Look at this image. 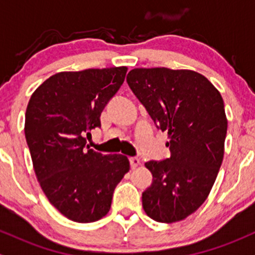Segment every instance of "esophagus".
Wrapping results in <instances>:
<instances>
[{
	"label": "esophagus",
	"instance_id": "obj_1",
	"mask_svg": "<svg viewBox=\"0 0 255 255\" xmlns=\"http://www.w3.org/2000/svg\"><path fill=\"white\" fill-rule=\"evenodd\" d=\"M129 163H130L131 168H136V166L140 164V159L137 157H130L129 158Z\"/></svg>",
	"mask_w": 255,
	"mask_h": 255
}]
</instances>
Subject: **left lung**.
I'll return each mask as SVG.
<instances>
[{"label":"left lung","mask_w":255,"mask_h":255,"mask_svg":"<svg viewBox=\"0 0 255 255\" xmlns=\"http://www.w3.org/2000/svg\"><path fill=\"white\" fill-rule=\"evenodd\" d=\"M127 83L169 137L170 158L145 163L153 178L142 207L159 223L182 221L206 200L223 162V98L204 75L187 69L135 68Z\"/></svg>","instance_id":"8db88e82"}]
</instances>
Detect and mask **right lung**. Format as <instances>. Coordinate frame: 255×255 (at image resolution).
Segmentation results:
<instances>
[{"mask_svg": "<svg viewBox=\"0 0 255 255\" xmlns=\"http://www.w3.org/2000/svg\"><path fill=\"white\" fill-rule=\"evenodd\" d=\"M127 67L61 72L34 91L25 115V136L44 194L64 217L91 223L109 212L129 160L86 145L101 114L124 84Z\"/></svg>", "mask_w": 255, "mask_h": 255, "instance_id": "1", "label": "right lung"}]
</instances>
